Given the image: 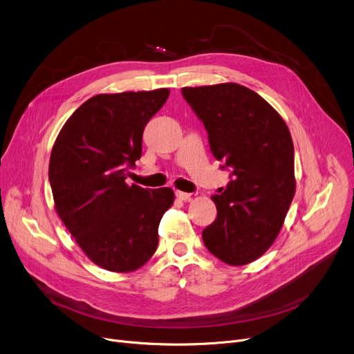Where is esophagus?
<instances>
[{
  "label": "esophagus",
  "mask_w": 354,
  "mask_h": 354,
  "mask_svg": "<svg viewBox=\"0 0 354 354\" xmlns=\"http://www.w3.org/2000/svg\"><path fill=\"white\" fill-rule=\"evenodd\" d=\"M175 195L179 201H189L190 199V194H186V192H180V190H176Z\"/></svg>",
  "instance_id": "esophagus-1"
}]
</instances>
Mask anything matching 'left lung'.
Listing matches in <instances>:
<instances>
[{
    "label": "left lung",
    "instance_id": "1",
    "mask_svg": "<svg viewBox=\"0 0 354 354\" xmlns=\"http://www.w3.org/2000/svg\"><path fill=\"white\" fill-rule=\"evenodd\" d=\"M182 95L203 122L220 168L232 172L226 189L212 196L217 217L203 243L223 263L248 264L271 247L295 195L291 133L261 95L241 84L183 87Z\"/></svg>",
    "mask_w": 354,
    "mask_h": 354
}]
</instances>
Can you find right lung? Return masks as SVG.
<instances>
[{
	"mask_svg": "<svg viewBox=\"0 0 354 354\" xmlns=\"http://www.w3.org/2000/svg\"><path fill=\"white\" fill-rule=\"evenodd\" d=\"M168 95V88L94 95L71 115L52 148L56 212L104 270L136 271L158 247V226L174 203V190L144 189L125 179L141 158L147 122Z\"/></svg>",
	"mask_w": 354,
	"mask_h": 354,
	"instance_id": "obj_1",
	"label": "right lung"
}]
</instances>
